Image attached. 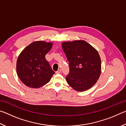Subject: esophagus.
<instances>
[{"instance_id":"34e87169","label":"esophagus","mask_w":126,"mask_h":126,"mask_svg":"<svg viewBox=\"0 0 126 126\" xmlns=\"http://www.w3.org/2000/svg\"><path fill=\"white\" fill-rule=\"evenodd\" d=\"M61 72H62V70L61 69H58V71L56 72V73L57 74H60Z\"/></svg>"}]
</instances>
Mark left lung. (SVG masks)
I'll list each match as a JSON object with an SVG mask.
<instances>
[{"label": "left lung", "mask_w": 126, "mask_h": 126, "mask_svg": "<svg viewBox=\"0 0 126 126\" xmlns=\"http://www.w3.org/2000/svg\"><path fill=\"white\" fill-rule=\"evenodd\" d=\"M62 47L69 62L68 84L78 92L92 87L101 73V59L98 51L83 40L63 42Z\"/></svg>", "instance_id": "1"}]
</instances>
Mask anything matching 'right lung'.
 Masks as SVG:
<instances>
[{"label": "right lung", "mask_w": 126, "mask_h": 126, "mask_svg": "<svg viewBox=\"0 0 126 126\" xmlns=\"http://www.w3.org/2000/svg\"><path fill=\"white\" fill-rule=\"evenodd\" d=\"M53 46V43L35 41L25 47L16 61V73L25 86L38 88L49 82L54 72L45 56Z\"/></svg>", "instance_id": "1"}]
</instances>
